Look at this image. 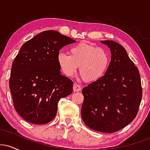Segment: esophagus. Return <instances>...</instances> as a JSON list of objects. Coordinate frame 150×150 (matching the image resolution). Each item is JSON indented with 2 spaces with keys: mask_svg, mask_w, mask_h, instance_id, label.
<instances>
[{
  "mask_svg": "<svg viewBox=\"0 0 150 150\" xmlns=\"http://www.w3.org/2000/svg\"><path fill=\"white\" fill-rule=\"evenodd\" d=\"M81 89H82V88H81V87L80 85H78V84L77 83H75L73 85V91L74 92H80V91H81Z\"/></svg>",
  "mask_w": 150,
  "mask_h": 150,
  "instance_id": "1",
  "label": "esophagus"
}]
</instances>
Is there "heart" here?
I'll return each mask as SVG.
<instances>
[{
    "label": "heart",
    "instance_id": "b5f03b06",
    "mask_svg": "<svg viewBox=\"0 0 150 150\" xmlns=\"http://www.w3.org/2000/svg\"><path fill=\"white\" fill-rule=\"evenodd\" d=\"M57 63L65 76L72 77L80 66V73L87 82H94L102 77L110 63L108 52L94 44L82 42L70 46L69 54L59 52Z\"/></svg>",
    "mask_w": 150,
    "mask_h": 150
}]
</instances>
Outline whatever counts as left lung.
Segmentation results:
<instances>
[{
	"instance_id": "obj_1",
	"label": "left lung",
	"mask_w": 150,
	"mask_h": 150,
	"mask_svg": "<svg viewBox=\"0 0 150 150\" xmlns=\"http://www.w3.org/2000/svg\"><path fill=\"white\" fill-rule=\"evenodd\" d=\"M110 49L111 62L100 80L82 89L81 116L89 128L114 132L131 123L138 111L142 91L138 69L126 50L113 41H100Z\"/></svg>"
}]
</instances>
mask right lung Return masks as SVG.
Here are the masks:
<instances>
[{"mask_svg":"<svg viewBox=\"0 0 150 150\" xmlns=\"http://www.w3.org/2000/svg\"><path fill=\"white\" fill-rule=\"evenodd\" d=\"M74 39L54 30L38 34L25 43L12 65L10 89L16 111L34 124L56 116L61 98L73 92V82L61 74L59 51Z\"/></svg>","mask_w":150,"mask_h":150,"instance_id":"1","label":"right lung"}]
</instances>
